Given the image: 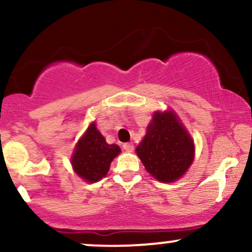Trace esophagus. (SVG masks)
<instances>
[{
    "mask_svg": "<svg viewBox=\"0 0 252 252\" xmlns=\"http://www.w3.org/2000/svg\"><path fill=\"white\" fill-rule=\"evenodd\" d=\"M123 149L126 150V152H128V153L132 152V150H134V144H132V143H124L123 144Z\"/></svg>",
    "mask_w": 252,
    "mask_h": 252,
    "instance_id": "1",
    "label": "esophagus"
}]
</instances>
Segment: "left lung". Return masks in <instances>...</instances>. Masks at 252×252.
Segmentation results:
<instances>
[{"mask_svg": "<svg viewBox=\"0 0 252 252\" xmlns=\"http://www.w3.org/2000/svg\"><path fill=\"white\" fill-rule=\"evenodd\" d=\"M136 153L150 175L173 182L193 162L194 144L172 111L156 112Z\"/></svg>", "mask_w": 252, "mask_h": 252, "instance_id": "obj_1", "label": "left lung"}]
</instances>
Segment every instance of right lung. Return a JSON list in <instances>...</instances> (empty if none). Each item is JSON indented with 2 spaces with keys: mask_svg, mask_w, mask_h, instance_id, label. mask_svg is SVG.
I'll use <instances>...</instances> for the list:
<instances>
[{
  "mask_svg": "<svg viewBox=\"0 0 252 252\" xmlns=\"http://www.w3.org/2000/svg\"><path fill=\"white\" fill-rule=\"evenodd\" d=\"M120 152L117 144L106 143L96 124L92 123L78 142L71 162L80 178L88 182H94L106 175L110 163Z\"/></svg>",
  "mask_w": 252,
  "mask_h": 252,
  "instance_id": "obj_1",
  "label": "right lung"
}]
</instances>
